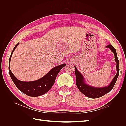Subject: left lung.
<instances>
[{"label": "left lung", "mask_w": 126, "mask_h": 126, "mask_svg": "<svg viewBox=\"0 0 126 126\" xmlns=\"http://www.w3.org/2000/svg\"><path fill=\"white\" fill-rule=\"evenodd\" d=\"M106 47L109 48L111 51L115 55V60L117 63L116 69H117V74L112 79V81L110 82V84L106 87L102 88H96L93 86L88 85L86 83L84 80V78L75 66V74L76 78V85L80 91L83 94L86 96L90 98H97L102 97L107 93H109L111 90L115 85L117 81V78L119 74V60H118L117 55L116 49L114 48L111 45H109L107 46Z\"/></svg>", "instance_id": "left-lung-1"}]
</instances>
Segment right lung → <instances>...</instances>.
Segmentation results:
<instances>
[{
  "label": "right lung",
  "instance_id": "right-lung-1",
  "mask_svg": "<svg viewBox=\"0 0 126 126\" xmlns=\"http://www.w3.org/2000/svg\"><path fill=\"white\" fill-rule=\"evenodd\" d=\"M19 44V43L17 44L15 46L12 52H11L9 59V64H10V60L13 53ZM66 65V63H63L58 66L55 67L54 68H52L43 77L35 81L28 82L22 81L17 79L12 73V72L11 71L9 66V72L11 79H12L15 85H16L19 90L28 96L38 97L43 95L44 94L47 93L50 89L51 88L54 84L57 75H58L61 69Z\"/></svg>",
  "mask_w": 126,
  "mask_h": 126
}]
</instances>
